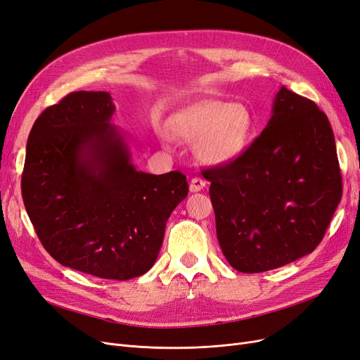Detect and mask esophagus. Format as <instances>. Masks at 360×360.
<instances>
[{"label":"esophagus","mask_w":360,"mask_h":360,"mask_svg":"<svg viewBox=\"0 0 360 360\" xmlns=\"http://www.w3.org/2000/svg\"><path fill=\"white\" fill-rule=\"evenodd\" d=\"M206 187V181L202 178H193L190 182V191L191 193H197V191H202Z\"/></svg>","instance_id":"1"}]
</instances>
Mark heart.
Masks as SVG:
<instances>
[{"instance_id": "1", "label": "heart", "mask_w": 360, "mask_h": 360, "mask_svg": "<svg viewBox=\"0 0 360 360\" xmlns=\"http://www.w3.org/2000/svg\"><path fill=\"white\" fill-rule=\"evenodd\" d=\"M173 130L197 143L198 155L210 165L230 163L250 143L254 118L243 103L203 101L173 118Z\"/></svg>"}]
</instances>
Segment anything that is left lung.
I'll list each match as a JSON object with an SVG mask.
<instances>
[{
  "mask_svg": "<svg viewBox=\"0 0 360 360\" xmlns=\"http://www.w3.org/2000/svg\"><path fill=\"white\" fill-rule=\"evenodd\" d=\"M203 176L222 254L242 273L274 270L313 252L342 194L326 114L285 86L261 135Z\"/></svg>",
  "mask_w": 360,
  "mask_h": 360,
  "instance_id": "8db88e82",
  "label": "left lung"
}]
</instances>
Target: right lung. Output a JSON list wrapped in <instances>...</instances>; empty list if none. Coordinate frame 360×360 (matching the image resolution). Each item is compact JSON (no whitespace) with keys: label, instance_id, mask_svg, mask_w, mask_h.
Masks as SVG:
<instances>
[{"label":"right lung","instance_id":"right-lung-1","mask_svg":"<svg viewBox=\"0 0 360 360\" xmlns=\"http://www.w3.org/2000/svg\"><path fill=\"white\" fill-rule=\"evenodd\" d=\"M114 110L108 91L82 90L39 114L26 145L22 197L39 242L58 262L129 281L154 265L188 182L178 170H136L110 123Z\"/></svg>","mask_w":360,"mask_h":360}]
</instances>
